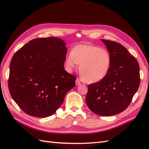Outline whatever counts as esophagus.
I'll use <instances>...</instances> for the list:
<instances>
[{"label": "esophagus", "instance_id": "1", "mask_svg": "<svg viewBox=\"0 0 149 149\" xmlns=\"http://www.w3.org/2000/svg\"><path fill=\"white\" fill-rule=\"evenodd\" d=\"M81 84V82H80V81L78 79H77L76 80V84L77 85V86H78V85H79Z\"/></svg>", "mask_w": 149, "mask_h": 149}]
</instances>
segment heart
<instances>
[{
    "label": "heart",
    "mask_w": 149,
    "mask_h": 149,
    "mask_svg": "<svg viewBox=\"0 0 149 149\" xmlns=\"http://www.w3.org/2000/svg\"><path fill=\"white\" fill-rule=\"evenodd\" d=\"M67 70L72 71L79 66L81 75L85 82L95 83L104 78L111 65L110 53L105 49L89 44L75 46L65 58Z\"/></svg>",
    "instance_id": "1"
}]
</instances>
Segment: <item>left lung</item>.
<instances>
[{"instance_id":"obj_1","label":"left lung","mask_w":149,"mask_h":149,"mask_svg":"<svg viewBox=\"0 0 149 149\" xmlns=\"http://www.w3.org/2000/svg\"><path fill=\"white\" fill-rule=\"evenodd\" d=\"M111 56L109 73L100 81L88 86L86 102L96 114L111 116L127 109L139 87L138 61L124 47L101 40Z\"/></svg>"}]
</instances>
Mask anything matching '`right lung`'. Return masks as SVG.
I'll list each match as a JSON object with an SVG mask.
<instances>
[{
	"mask_svg": "<svg viewBox=\"0 0 149 149\" xmlns=\"http://www.w3.org/2000/svg\"><path fill=\"white\" fill-rule=\"evenodd\" d=\"M67 48L56 37L31 40L13 56L8 79L10 94L26 114L37 118L53 115L76 78L64 68Z\"/></svg>",
	"mask_w": 149,
	"mask_h": 149,
	"instance_id": "1",
	"label": "right lung"
}]
</instances>
